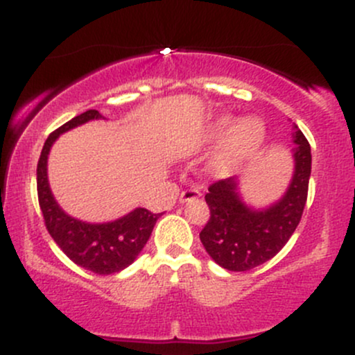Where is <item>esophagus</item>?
<instances>
[{
	"mask_svg": "<svg viewBox=\"0 0 355 355\" xmlns=\"http://www.w3.org/2000/svg\"><path fill=\"white\" fill-rule=\"evenodd\" d=\"M200 190L198 189H187L183 190L180 193V202L185 203V202H190V200H195V198L200 197Z\"/></svg>",
	"mask_w": 355,
	"mask_h": 355,
	"instance_id": "34e87169",
	"label": "esophagus"
}]
</instances>
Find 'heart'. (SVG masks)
<instances>
[{"label": "heart", "instance_id": "b5f03b06", "mask_svg": "<svg viewBox=\"0 0 355 355\" xmlns=\"http://www.w3.org/2000/svg\"><path fill=\"white\" fill-rule=\"evenodd\" d=\"M266 137V126L259 118H234L220 116L209 130V140L220 141L217 153L211 158V168L217 173H225L245 160L262 145Z\"/></svg>", "mask_w": 355, "mask_h": 355}]
</instances>
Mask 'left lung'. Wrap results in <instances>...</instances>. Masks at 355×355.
Masks as SVG:
<instances>
[{
  "instance_id": "1",
  "label": "left lung",
  "mask_w": 355,
  "mask_h": 355,
  "mask_svg": "<svg viewBox=\"0 0 355 355\" xmlns=\"http://www.w3.org/2000/svg\"><path fill=\"white\" fill-rule=\"evenodd\" d=\"M294 130V177L279 202L262 210L250 209L240 197L237 177L209 187L205 202L210 218L200 232V240L220 267L245 272L262 266L282 250L299 225L307 202L312 155L299 126Z\"/></svg>"
}]
</instances>
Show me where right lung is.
Listing matches in <instances>:
<instances>
[{
    "mask_svg": "<svg viewBox=\"0 0 355 355\" xmlns=\"http://www.w3.org/2000/svg\"><path fill=\"white\" fill-rule=\"evenodd\" d=\"M103 118L96 110H88L71 118L44 141L36 168L38 202L44 225L53 240L76 266L87 268L98 275L115 274L123 270L137 259L141 248L148 242L152 230L160 214H152L146 209H135L125 217L107 223H87L64 214L53 197L48 183V155L53 144L61 133L87 123L89 120Z\"/></svg>",
    "mask_w": 355,
    "mask_h": 355,
    "instance_id": "1",
    "label": "right lung"
}]
</instances>
